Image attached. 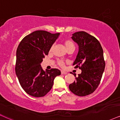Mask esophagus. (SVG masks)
<instances>
[{
    "instance_id": "1",
    "label": "esophagus",
    "mask_w": 120,
    "mask_h": 120,
    "mask_svg": "<svg viewBox=\"0 0 120 120\" xmlns=\"http://www.w3.org/2000/svg\"><path fill=\"white\" fill-rule=\"evenodd\" d=\"M61 74H62V75H65V74H67V72H65V71H61Z\"/></svg>"
}]
</instances>
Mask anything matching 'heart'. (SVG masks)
Wrapping results in <instances>:
<instances>
[{"mask_svg":"<svg viewBox=\"0 0 120 120\" xmlns=\"http://www.w3.org/2000/svg\"><path fill=\"white\" fill-rule=\"evenodd\" d=\"M64 45H65V48H66V49L70 48L71 46H74L73 42L70 40H65L64 41ZM52 49H53V45L51 47L50 49V51H52ZM57 64H58V65L59 66H61V67H63V66H64V65H65L64 62L63 61H61V60H59V61H58Z\"/></svg>","mask_w":120,"mask_h":120,"instance_id":"heart-1","label":"heart"}]
</instances>
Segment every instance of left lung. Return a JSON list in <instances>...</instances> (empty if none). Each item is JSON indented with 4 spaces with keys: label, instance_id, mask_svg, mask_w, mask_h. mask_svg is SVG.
Listing matches in <instances>:
<instances>
[{
    "label": "left lung",
    "instance_id": "obj_1",
    "mask_svg": "<svg viewBox=\"0 0 120 120\" xmlns=\"http://www.w3.org/2000/svg\"><path fill=\"white\" fill-rule=\"evenodd\" d=\"M71 38L79 46L73 65L81 69V73L78 77L74 74L76 80L69 88L75 95L85 96L95 91L100 84L105 67L104 52L98 39L85 31L75 33Z\"/></svg>",
    "mask_w": 120,
    "mask_h": 120
}]
</instances>
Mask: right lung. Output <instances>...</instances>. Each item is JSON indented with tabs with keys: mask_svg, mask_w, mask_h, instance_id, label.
<instances>
[{
	"mask_svg": "<svg viewBox=\"0 0 120 120\" xmlns=\"http://www.w3.org/2000/svg\"><path fill=\"white\" fill-rule=\"evenodd\" d=\"M59 35L37 30L24 37L18 47L16 75L22 87L30 96H44L52 88L55 77L61 74L57 69L44 71L40 65Z\"/></svg>",
	"mask_w": 120,
	"mask_h": 120,
	"instance_id": "add662e5",
	"label": "right lung"
}]
</instances>
